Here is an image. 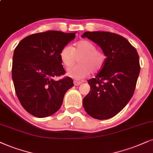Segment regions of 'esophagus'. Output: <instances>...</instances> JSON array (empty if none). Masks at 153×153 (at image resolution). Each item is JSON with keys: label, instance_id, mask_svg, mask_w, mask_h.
<instances>
[{"label": "esophagus", "instance_id": "esophagus-1", "mask_svg": "<svg viewBox=\"0 0 153 153\" xmlns=\"http://www.w3.org/2000/svg\"><path fill=\"white\" fill-rule=\"evenodd\" d=\"M80 84H82V82H80V81H77V80H75L74 81V85H75V86L80 85Z\"/></svg>", "mask_w": 153, "mask_h": 153}]
</instances>
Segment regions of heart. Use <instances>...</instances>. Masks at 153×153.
<instances>
[{
  "mask_svg": "<svg viewBox=\"0 0 153 153\" xmlns=\"http://www.w3.org/2000/svg\"><path fill=\"white\" fill-rule=\"evenodd\" d=\"M79 65L69 69L67 75L75 80L88 76L90 72L97 73L102 70L107 61V56L103 51L97 49L94 44L88 40H81L75 44L74 47L65 46L60 51V58L63 65L71 68L76 62Z\"/></svg>",
  "mask_w": 153,
  "mask_h": 153,
  "instance_id": "1",
  "label": "heart"
}]
</instances>
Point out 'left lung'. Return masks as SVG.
<instances>
[{
  "mask_svg": "<svg viewBox=\"0 0 153 153\" xmlns=\"http://www.w3.org/2000/svg\"><path fill=\"white\" fill-rule=\"evenodd\" d=\"M82 37L94 42L107 56L102 70L88 80L90 91L83 99V107L94 119H109L126 107L134 93L140 69L138 54L117 34L85 32Z\"/></svg>",
  "mask_w": 153,
  "mask_h": 153,
  "instance_id": "left-lung-1",
  "label": "left lung"
}]
</instances>
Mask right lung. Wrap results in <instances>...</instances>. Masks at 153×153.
I'll use <instances>...</instances> for the list:
<instances>
[{
  "label": "right lung",
  "mask_w": 153,
  "mask_h": 153,
  "mask_svg": "<svg viewBox=\"0 0 153 153\" xmlns=\"http://www.w3.org/2000/svg\"><path fill=\"white\" fill-rule=\"evenodd\" d=\"M75 33L47 31L21 40L13 58L12 78L19 101L27 111L38 118L49 117L62 105L65 93L73 86L64 75L60 51L75 37Z\"/></svg>",
  "instance_id": "right-lung-1"
}]
</instances>
